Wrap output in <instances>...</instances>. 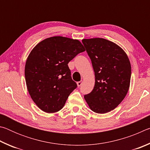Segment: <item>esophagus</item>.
<instances>
[{
    "label": "esophagus",
    "mask_w": 150,
    "mask_h": 150,
    "mask_svg": "<svg viewBox=\"0 0 150 150\" xmlns=\"http://www.w3.org/2000/svg\"><path fill=\"white\" fill-rule=\"evenodd\" d=\"M82 83H83V81H79V82H77V86H78V87H81V86L82 85Z\"/></svg>",
    "instance_id": "esophagus-1"
}]
</instances>
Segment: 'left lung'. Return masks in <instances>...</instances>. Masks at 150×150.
Wrapping results in <instances>:
<instances>
[{
	"label": "left lung",
	"instance_id": "left-lung-1",
	"mask_svg": "<svg viewBox=\"0 0 150 150\" xmlns=\"http://www.w3.org/2000/svg\"><path fill=\"white\" fill-rule=\"evenodd\" d=\"M95 71L93 91L84 96L93 111L112 110L125 97L130 87L131 65L126 53L115 43L103 38L82 40Z\"/></svg>",
	"mask_w": 150,
	"mask_h": 150
}]
</instances>
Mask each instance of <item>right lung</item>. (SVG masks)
Returning a JSON list of instances; mask_svg holds the SVG:
<instances>
[{"mask_svg": "<svg viewBox=\"0 0 150 150\" xmlns=\"http://www.w3.org/2000/svg\"><path fill=\"white\" fill-rule=\"evenodd\" d=\"M85 50L77 40L54 36L40 42L30 52L25 79L30 96L42 110L56 112L65 105L77 87L67 64Z\"/></svg>", "mask_w": 150, "mask_h": 150, "instance_id": "right-lung-1", "label": "right lung"}]
</instances>
